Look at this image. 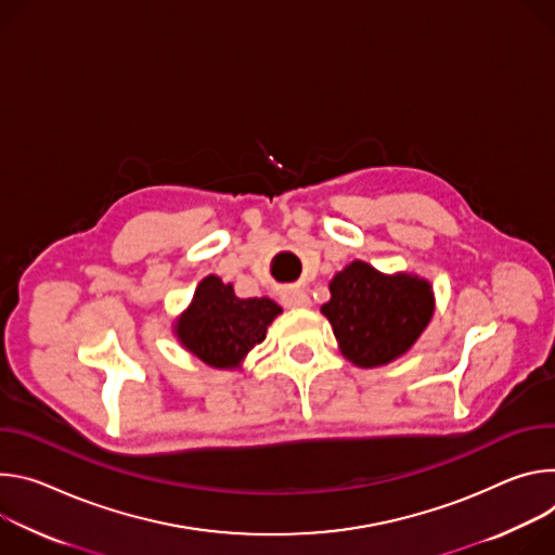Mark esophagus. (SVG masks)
<instances>
[{"mask_svg":"<svg viewBox=\"0 0 555 555\" xmlns=\"http://www.w3.org/2000/svg\"><path fill=\"white\" fill-rule=\"evenodd\" d=\"M282 301L284 306H288V309H306V306L311 304V297L301 288H288L282 293Z\"/></svg>","mask_w":555,"mask_h":555,"instance_id":"1","label":"esophagus"}]
</instances>
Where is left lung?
Returning <instances> with one entry per match:
<instances>
[{
  "label": "left lung",
  "mask_w": 555,
  "mask_h": 555,
  "mask_svg": "<svg viewBox=\"0 0 555 555\" xmlns=\"http://www.w3.org/2000/svg\"><path fill=\"white\" fill-rule=\"evenodd\" d=\"M433 311V288L425 280L382 275L359 260L333 278L331 299L322 306L341 352L361 367L401 357L418 339Z\"/></svg>",
  "instance_id": "left-lung-1"
}]
</instances>
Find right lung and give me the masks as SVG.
Here are the masks:
<instances>
[{
    "mask_svg": "<svg viewBox=\"0 0 555 555\" xmlns=\"http://www.w3.org/2000/svg\"><path fill=\"white\" fill-rule=\"evenodd\" d=\"M269 297L240 299L220 278H205L190 311L176 324L180 344L214 367H233L267 337V326L280 315Z\"/></svg>",
    "mask_w": 555,
    "mask_h": 555,
    "instance_id": "1",
    "label": "right lung"
}]
</instances>
